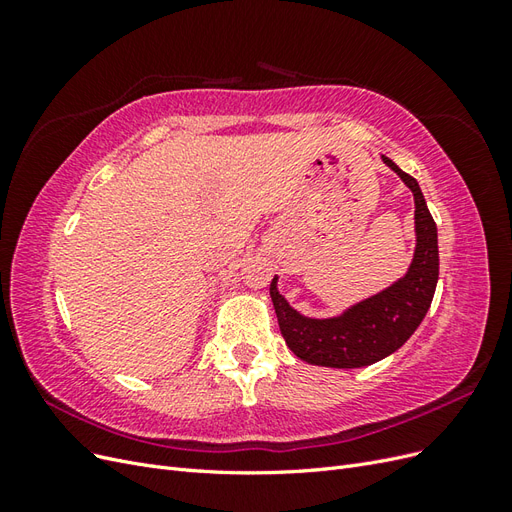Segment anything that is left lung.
<instances>
[{
  "instance_id": "1",
  "label": "left lung",
  "mask_w": 512,
  "mask_h": 512,
  "mask_svg": "<svg viewBox=\"0 0 512 512\" xmlns=\"http://www.w3.org/2000/svg\"><path fill=\"white\" fill-rule=\"evenodd\" d=\"M382 162L395 170L414 194L416 250L408 273L374 297L352 305L342 316L324 320L301 316L277 292V277L271 282V301L286 344L299 359L312 365L354 369L382 361L408 342L436 292L440 273L436 222L416 179L386 156Z\"/></svg>"
}]
</instances>
